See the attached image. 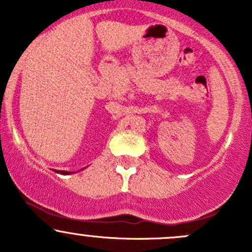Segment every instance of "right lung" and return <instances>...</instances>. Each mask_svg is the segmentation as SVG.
I'll use <instances>...</instances> for the list:
<instances>
[{
  "instance_id": "right-lung-1",
  "label": "right lung",
  "mask_w": 252,
  "mask_h": 252,
  "mask_svg": "<svg viewBox=\"0 0 252 252\" xmlns=\"http://www.w3.org/2000/svg\"><path fill=\"white\" fill-rule=\"evenodd\" d=\"M61 173H63V174H68V172H61Z\"/></svg>"
}]
</instances>
